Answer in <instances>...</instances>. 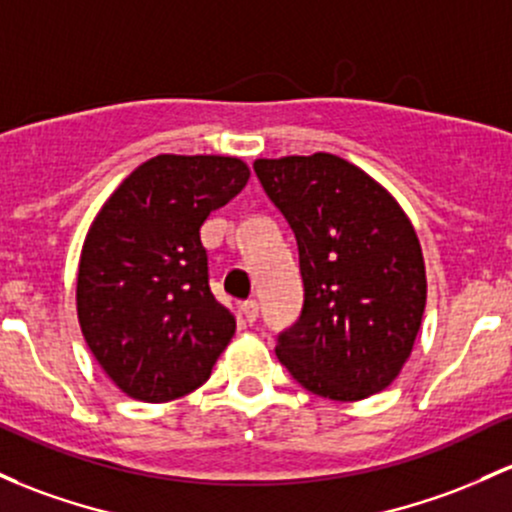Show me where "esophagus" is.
<instances>
[{
  "label": "esophagus",
  "mask_w": 512,
  "mask_h": 512,
  "mask_svg": "<svg viewBox=\"0 0 512 512\" xmlns=\"http://www.w3.org/2000/svg\"><path fill=\"white\" fill-rule=\"evenodd\" d=\"M240 313H243L247 323H252V320H257V313H260V303H257L255 299L243 301L240 303Z\"/></svg>",
  "instance_id": "34e87169"
}]
</instances>
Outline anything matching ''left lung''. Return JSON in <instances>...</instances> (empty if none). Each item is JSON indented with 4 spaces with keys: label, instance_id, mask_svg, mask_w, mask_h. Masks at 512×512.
I'll use <instances>...</instances> for the list:
<instances>
[{
    "label": "left lung",
    "instance_id": "left-lung-1",
    "mask_svg": "<svg viewBox=\"0 0 512 512\" xmlns=\"http://www.w3.org/2000/svg\"><path fill=\"white\" fill-rule=\"evenodd\" d=\"M255 172L299 245L303 308L279 335V362L330 401L384 391L411 357L428 296L413 223L338 155L262 157Z\"/></svg>",
    "mask_w": 512,
    "mask_h": 512
}]
</instances>
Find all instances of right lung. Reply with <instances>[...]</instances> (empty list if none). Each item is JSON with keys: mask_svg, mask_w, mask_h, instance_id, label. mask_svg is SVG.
Masks as SVG:
<instances>
[{"mask_svg": "<svg viewBox=\"0 0 512 512\" xmlns=\"http://www.w3.org/2000/svg\"><path fill=\"white\" fill-rule=\"evenodd\" d=\"M250 179L240 157L157 155L89 226L77 318L99 367L126 396L165 403L199 389L235 333L209 286L199 230Z\"/></svg>", "mask_w": 512, "mask_h": 512, "instance_id": "obj_1", "label": "right lung"}]
</instances>
